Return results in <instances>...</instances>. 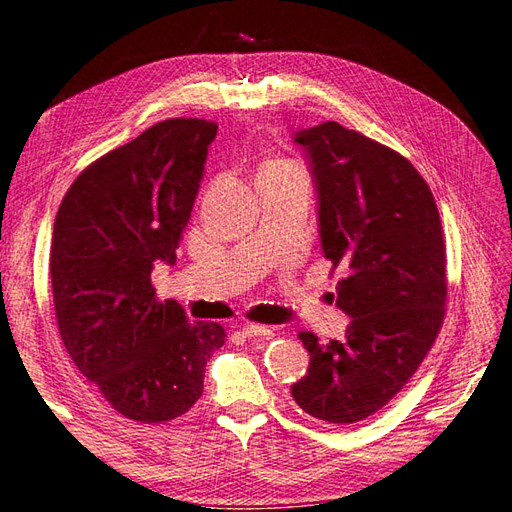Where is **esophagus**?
Wrapping results in <instances>:
<instances>
[{"label": "esophagus", "instance_id": "esophagus-1", "mask_svg": "<svg viewBox=\"0 0 512 512\" xmlns=\"http://www.w3.org/2000/svg\"><path fill=\"white\" fill-rule=\"evenodd\" d=\"M243 335L245 337H265V335H271V329L269 327H262V324H243Z\"/></svg>", "mask_w": 512, "mask_h": 512}]
</instances>
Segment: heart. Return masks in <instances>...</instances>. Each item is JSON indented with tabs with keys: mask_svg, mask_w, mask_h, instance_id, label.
<instances>
[{
	"mask_svg": "<svg viewBox=\"0 0 512 512\" xmlns=\"http://www.w3.org/2000/svg\"><path fill=\"white\" fill-rule=\"evenodd\" d=\"M292 168H297V166L290 164V162H280V160H275V162H267L265 166H262L260 175H269V173H286V170H292Z\"/></svg>",
	"mask_w": 512,
	"mask_h": 512,
	"instance_id": "heart-1",
	"label": "heart"
}]
</instances>
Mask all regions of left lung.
Masks as SVG:
<instances>
[{
  "instance_id": "1",
  "label": "left lung",
  "mask_w": 512,
  "mask_h": 512,
  "mask_svg": "<svg viewBox=\"0 0 512 512\" xmlns=\"http://www.w3.org/2000/svg\"><path fill=\"white\" fill-rule=\"evenodd\" d=\"M318 192L324 258L344 267L335 305L352 320L344 339H299L307 374L290 386L299 408L350 425L404 389L444 322L446 247L436 200L397 151L337 121L294 136Z\"/></svg>"
}]
</instances>
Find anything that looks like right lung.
<instances>
[{
    "mask_svg": "<svg viewBox=\"0 0 512 512\" xmlns=\"http://www.w3.org/2000/svg\"><path fill=\"white\" fill-rule=\"evenodd\" d=\"M218 123L166 119L89 164L61 200L51 245L61 342L121 416L164 423L203 395L218 322L158 301L151 271L175 265Z\"/></svg>",
    "mask_w": 512,
    "mask_h": 512,
    "instance_id": "right-lung-1",
    "label": "right lung"
}]
</instances>
